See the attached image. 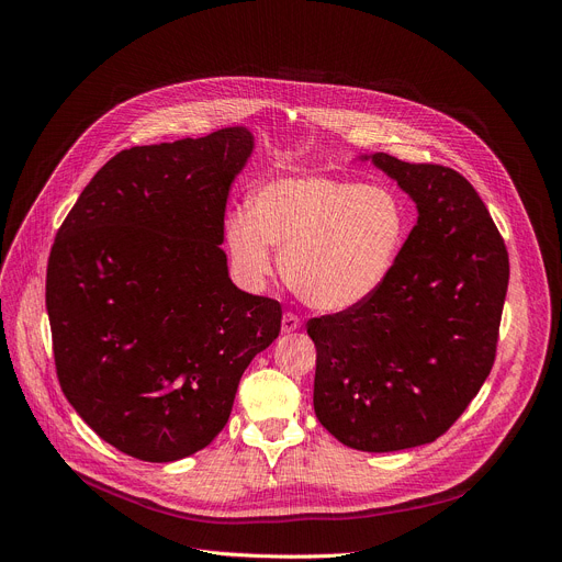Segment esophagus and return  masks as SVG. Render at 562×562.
<instances>
[{"label": "esophagus", "mask_w": 562, "mask_h": 562, "mask_svg": "<svg viewBox=\"0 0 562 562\" xmlns=\"http://www.w3.org/2000/svg\"><path fill=\"white\" fill-rule=\"evenodd\" d=\"M301 326H303V321H301L299 314L284 312V316H282V333H296Z\"/></svg>", "instance_id": "1"}]
</instances>
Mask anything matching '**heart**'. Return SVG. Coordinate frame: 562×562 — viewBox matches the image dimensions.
I'll return each instance as SVG.
<instances>
[{
  "instance_id": "obj_1",
  "label": "heart",
  "mask_w": 562,
  "mask_h": 562,
  "mask_svg": "<svg viewBox=\"0 0 562 562\" xmlns=\"http://www.w3.org/2000/svg\"><path fill=\"white\" fill-rule=\"evenodd\" d=\"M407 234V214L385 187L299 175L263 184L252 210L232 206L223 236L236 276L259 286L276 269L271 246L299 296L326 312L350 310L382 286Z\"/></svg>"
}]
</instances>
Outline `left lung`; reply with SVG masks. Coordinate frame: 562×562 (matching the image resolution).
Wrapping results in <instances>:
<instances>
[{"instance_id": "left-lung-1", "label": "left lung", "mask_w": 562, "mask_h": 562, "mask_svg": "<svg viewBox=\"0 0 562 562\" xmlns=\"http://www.w3.org/2000/svg\"><path fill=\"white\" fill-rule=\"evenodd\" d=\"M417 202L419 221L364 303L307 321L314 412L341 445L385 453L428 445L492 371L510 263L485 202L439 164L375 153Z\"/></svg>"}]
</instances>
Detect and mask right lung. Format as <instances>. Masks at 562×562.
Here are the masks:
<instances>
[{
  "mask_svg": "<svg viewBox=\"0 0 562 562\" xmlns=\"http://www.w3.org/2000/svg\"><path fill=\"white\" fill-rule=\"evenodd\" d=\"M250 153L246 127L117 153L56 232L45 303L58 382L132 458L210 445L246 367L280 335V303L236 289L221 250Z\"/></svg>",
  "mask_w": 562,
  "mask_h": 562,
  "instance_id": "right-lung-1",
  "label": "right lung"
}]
</instances>
